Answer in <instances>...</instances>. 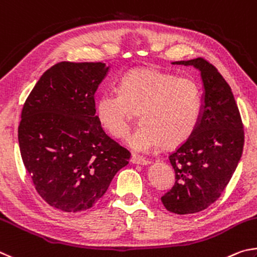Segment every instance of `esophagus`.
<instances>
[{
  "instance_id": "obj_1",
  "label": "esophagus",
  "mask_w": 257,
  "mask_h": 257,
  "mask_svg": "<svg viewBox=\"0 0 257 257\" xmlns=\"http://www.w3.org/2000/svg\"><path fill=\"white\" fill-rule=\"evenodd\" d=\"M131 163L136 164V165H148L150 163V161L146 159V158H143V157H141V156H138V155L133 154L132 157H131Z\"/></svg>"
}]
</instances>
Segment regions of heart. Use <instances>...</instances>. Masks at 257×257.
<instances>
[{
    "mask_svg": "<svg viewBox=\"0 0 257 257\" xmlns=\"http://www.w3.org/2000/svg\"><path fill=\"white\" fill-rule=\"evenodd\" d=\"M202 108L197 81L142 67L126 73L117 90L103 91L96 103L99 123L111 137L123 139L139 112L141 127L128 139L133 150L147 152L165 143L182 145L194 133Z\"/></svg>",
    "mask_w": 257,
    "mask_h": 257,
    "instance_id": "b5f03b06",
    "label": "heart"
}]
</instances>
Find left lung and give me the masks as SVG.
I'll return each mask as SVG.
<instances>
[{
    "mask_svg": "<svg viewBox=\"0 0 257 257\" xmlns=\"http://www.w3.org/2000/svg\"><path fill=\"white\" fill-rule=\"evenodd\" d=\"M201 71L203 107L194 133L169 155L175 184L161 202L176 214L205 210L221 196L235 173L244 148V125L231 89L204 58L174 62Z\"/></svg>",
    "mask_w": 257,
    "mask_h": 257,
    "instance_id": "1",
    "label": "left lung"
}]
</instances>
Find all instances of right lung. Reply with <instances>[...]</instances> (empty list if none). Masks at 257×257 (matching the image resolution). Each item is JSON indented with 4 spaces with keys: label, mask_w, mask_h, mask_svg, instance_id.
I'll return each mask as SVG.
<instances>
[{
    "label": "right lung",
    "mask_w": 257,
    "mask_h": 257,
    "mask_svg": "<svg viewBox=\"0 0 257 257\" xmlns=\"http://www.w3.org/2000/svg\"><path fill=\"white\" fill-rule=\"evenodd\" d=\"M107 71L101 62L57 63L22 107V161L42 199L64 212L92 208L131 157L96 115L94 92Z\"/></svg>",
    "instance_id": "obj_1"
}]
</instances>
